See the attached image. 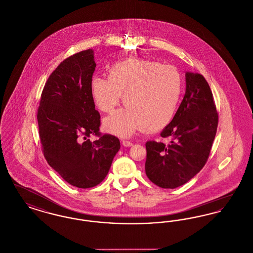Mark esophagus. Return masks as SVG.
<instances>
[{"instance_id": "obj_1", "label": "esophagus", "mask_w": 253, "mask_h": 253, "mask_svg": "<svg viewBox=\"0 0 253 253\" xmlns=\"http://www.w3.org/2000/svg\"><path fill=\"white\" fill-rule=\"evenodd\" d=\"M122 143H123L124 146H126V147H129V146H131L132 145L131 142H130V141H126V140H124V141L122 142Z\"/></svg>"}]
</instances>
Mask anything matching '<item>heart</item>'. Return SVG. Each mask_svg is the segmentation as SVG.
Returning <instances> with one entry per match:
<instances>
[{"label": "heart", "instance_id": "obj_1", "mask_svg": "<svg viewBox=\"0 0 253 253\" xmlns=\"http://www.w3.org/2000/svg\"><path fill=\"white\" fill-rule=\"evenodd\" d=\"M90 93L105 113L112 112L123 95L126 108L106 118L104 127L126 137L137 130L163 129L172 122L181 94V78L174 66L130 57L110 67L108 77H92Z\"/></svg>", "mask_w": 253, "mask_h": 253}]
</instances>
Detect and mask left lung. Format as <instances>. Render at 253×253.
<instances>
[{
	"label": "left lung",
	"mask_w": 253,
	"mask_h": 253,
	"mask_svg": "<svg viewBox=\"0 0 253 253\" xmlns=\"http://www.w3.org/2000/svg\"><path fill=\"white\" fill-rule=\"evenodd\" d=\"M186 90L172 122L161 133L170 143H145V174L156 185L174 189L204 167L218 126L212 92L204 77L187 72Z\"/></svg>",
	"instance_id": "8db88e82"
}]
</instances>
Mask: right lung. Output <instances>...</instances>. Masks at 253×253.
<instances>
[{
  "instance_id": "obj_1",
  "label": "right lung",
  "mask_w": 253,
  "mask_h": 253,
  "mask_svg": "<svg viewBox=\"0 0 253 253\" xmlns=\"http://www.w3.org/2000/svg\"><path fill=\"white\" fill-rule=\"evenodd\" d=\"M93 51L64 59L45 83L37 118L40 140L48 165L73 186L98 185L120 149L117 137L101 135L100 114L90 93L95 71ZM94 134V142L88 137Z\"/></svg>"
}]
</instances>
